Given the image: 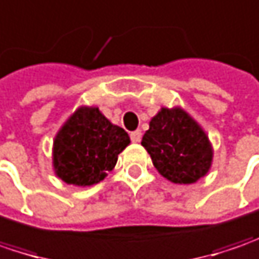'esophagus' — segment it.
<instances>
[{"mask_svg": "<svg viewBox=\"0 0 259 259\" xmlns=\"http://www.w3.org/2000/svg\"><path fill=\"white\" fill-rule=\"evenodd\" d=\"M130 139L133 143H139L142 141V132L141 130H135V132H132L130 133Z\"/></svg>", "mask_w": 259, "mask_h": 259, "instance_id": "esophagus-1", "label": "esophagus"}]
</instances>
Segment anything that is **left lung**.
<instances>
[{"label": "left lung", "mask_w": 259, "mask_h": 259, "mask_svg": "<svg viewBox=\"0 0 259 259\" xmlns=\"http://www.w3.org/2000/svg\"><path fill=\"white\" fill-rule=\"evenodd\" d=\"M142 146L156 171L174 184H194L207 175L213 162L207 133L180 106L161 107L149 121Z\"/></svg>", "instance_id": "left-lung-1"}]
</instances>
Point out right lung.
<instances>
[{
    "label": "right lung",
    "instance_id": "obj_1",
    "mask_svg": "<svg viewBox=\"0 0 259 259\" xmlns=\"http://www.w3.org/2000/svg\"><path fill=\"white\" fill-rule=\"evenodd\" d=\"M127 132L113 124L96 106H79L58 130L52 165L58 178L78 187L101 183L129 146Z\"/></svg>",
    "mask_w": 259,
    "mask_h": 259
}]
</instances>
